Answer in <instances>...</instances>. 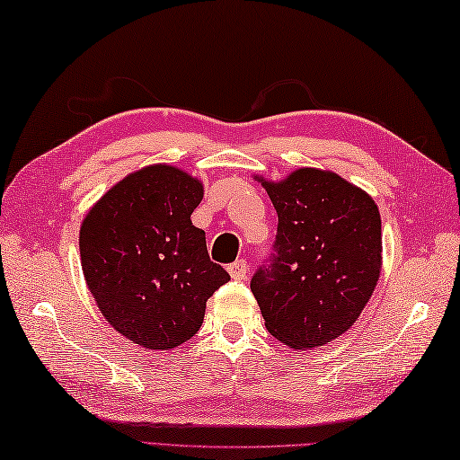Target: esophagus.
<instances>
[{"label":"esophagus","mask_w":460,"mask_h":460,"mask_svg":"<svg viewBox=\"0 0 460 460\" xmlns=\"http://www.w3.org/2000/svg\"><path fill=\"white\" fill-rule=\"evenodd\" d=\"M228 272H230V277L234 279V280H243L248 275V262L244 259L232 262L230 267H228Z\"/></svg>","instance_id":"esophagus-1"}]
</instances>
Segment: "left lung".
Listing matches in <instances>:
<instances>
[{
	"label": "left lung",
	"instance_id": "left-lung-1",
	"mask_svg": "<svg viewBox=\"0 0 460 460\" xmlns=\"http://www.w3.org/2000/svg\"><path fill=\"white\" fill-rule=\"evenodd\" d=\"M279 226L269 259L251 279L269 333L295 349L348 332L382 267V220L374 199L332 172L305 167L264 181Z\"/></svg>",
	"mask_w": 460,
	"mask_h": 460
}]
</instances>
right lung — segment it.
<instances>
[{
	"mask_svg": "<svg viewBox=\"0 0 460 460\" xmlns=\"http://www.w3.org/2000/svg\"><path fill=\"white\" fill-rule=\"evenodd\" d=\"M201 196L191 175L151 165L104 193L80 228V261L101 313L143 348L191 340L206 301L230 280L191 224Z\"/></svg>",
	"mask_w": 460,
	"mask_h": 460,
	"instance_id": "add662e5",
	"label": "right lung"
}]
</instances>
